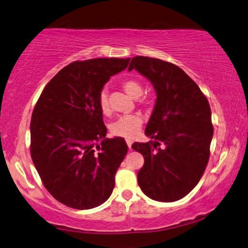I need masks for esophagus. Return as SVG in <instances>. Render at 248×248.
Masks as SVG:
<instances>
[{"label":"esophagus","instance_id":"obj_1","mask_svg":"<svg viewBox=\"0 0 248 248\" xmlns=\"http://www.w3.org/2000/svg\"><path fill=\"white\" fill-rule=\"evenodd\" d=\"M125 141H127V144H128L129 150H131V144H132V141H131V140H125Z\"/></svg>","mask_w":248,"mask_h":248}]
</instances>
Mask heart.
Segmentation results:
<instances>
[{
	"label": "heart",
	"mask_w": 248,
	"mask_h": 248,
	"mask_svg": "<svg viewBox=\"0 0 248 248\" xmlns=\"http://www.w3.org/2000/svg\"><path fill=\"white\" fill-rule=\"evenodd\" d=\"M123 87L125 90L128 95H130L133 98H138L143 93V86L139 80L137 79H127L123 82ZM98 103H99V108L104 115H108L110 112L108 95L106 90H103L99 93L98 98ZM142 104L145 106L152 105V98L147 97L142 100ZM143 124V119L140 115H128L123 116L116 119L113 123L109 125L110 132L112 136L121 137L125 139H132L139 132L141 125Z\"/></svg>",
	"instance_id": "obj_1"
}]
</instances>
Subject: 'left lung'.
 Returning a JSON list of instances; mask_svg holds the SVG:
<instances>
[{"instance_id":"8db88e82","label":"left lung","mask_w":248,"mask_h":248,"mask_svg":"<svg viewBox=\"0 0 248 248\" xmlns=\"http://www.w3.org/2000/svg\"><path fill=\"white\" fill-rule=\"evenodd\" d=\"M133 68L152 82L156 93L144 131L152 140L131 147L144 158L139 186L155 201H178L193 190L209 162L213 137L210 104L195 81L172 62L136 56L129 65V70Z\"/></svg>"}]
</instances>
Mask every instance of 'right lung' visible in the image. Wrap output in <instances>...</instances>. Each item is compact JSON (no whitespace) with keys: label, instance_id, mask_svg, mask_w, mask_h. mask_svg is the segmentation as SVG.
<instances>
[{"label":"right lung","instance_id":"right-lung-1","mask_svg":"<svg viewBox=\"0 0 248 248\" xmlns=\"http://www.w3.org/2000/svg\"><path fill=\"white\" fill-rule=\"evenodd\" d=\"M130 58L74 62L45 86L31 120V156L58 202L89 210L107 201L128 152L124 138H106L98 98Z\"/></svg>","mask_w":248,"mask_h":248}]
</instances>
